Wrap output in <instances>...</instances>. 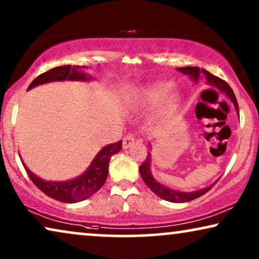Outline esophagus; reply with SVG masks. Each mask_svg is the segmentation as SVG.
Wrapping results in <instances>:
<instances>
[{
    "mask_svg": "<svg viewBox=\"0 0 259 259\" xmlns=\"http://www.w3.org/2000/svg\"><path fill=\"white\" fill-rule=\"evenodd\" d=\"M134 141H136V137H134V134H132V133L127 134V136L122 139V147L128 148L130 146H132V145L134 144Z\"/></svg>",
    "mask_w": 259,
    "mask_h": 259,
    "instance_id": "34e87169",
    "label": "esophagus"
}]
</instances>
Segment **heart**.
Here are the masks:
<instances>
[{"mask_svg": "<svg viewBox=\"0 0 259 259\" xmlns=\"http://www.w3.org/2000/svg\"><path fill=\"white\" fill-rule=\"evenodd\" d=\"M172 90V83L169 82H154L148 84V86L141 88L134 95L133 102L138 107H147V106L157 105ZM177 101V95H168L166 99V107L172 109L175 107Z\"/></svg>", "mask_w": 259, "mask_h": 259, "instance_id": "b5f03b06", "label": "heart"}]
</instances>
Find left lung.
<instances>
[{
  "mask_svg": "<svg viewBox=\"0 0 259 259\" xmlns=\"http://www.w3.org/2000/svg\"><path fill=\"white\" fill-rule=\"evenodd\" d=\"M178 70L184 74H186V75H190L194 81H196V82H198V80H199L200 72L205 74L207 82L210 83L211 86H215L217 88H219V90H221L222 92H224V93L228 95L230 99H231L233 104H235L236 111L239 115L238 102H237L236 95H235V93H233L232 88L229 86V83L226 82V81L222 80L221 77H218L215 75H212L211 73L207 72V70H205V69L200 70L198 67H182V68H178ZM150 165H151V154L147 153V158L145 159L143 165L139 167V171H140L141 177H143V180L145 182V184H146V185L152 190V192H154L158 197L162 198V199L171 201V203H186V201L196 199V198H199L200 196H203V194L206 193L207 191H210L214 185L213 184V185L208 186V187H206V189L194 191V192H179V191L171 190V189H168V187H165L164 185H161V184H159L157 180L153 178V176L151 175Z\"/></svg>",
  "mask_w": 259,
  "mask_h": 259,
  "instance_id": "left-lung-1",
  "label": "left lung"
}]
</instances>
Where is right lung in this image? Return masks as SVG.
<instances>
[{"instance_id":"right-lung-1","label":"right lung","mask_w":259,"mask_h":259,"mask_svg":"<svg viewBox=\"0 0 259 259\" xmlns=\"http://www.w3.org/2000/svg\"><path fill=\"white\" fill-rule=\"evenodd\" d=\"M80 67H72L69 65L60 66L55 68L49 69L48 72L42 73L36 79H34L33 82L29 84L28 88H33L37 84H42L51 81H63V80H91L92 77H88L86 74L79 72ZM122 141L109 144L105 146L97 154L94 160L86 172L79 178H75L68 182H45L33 175L27 166L24 165L27 175L29 176L31 182L35 184V186L38 190H41L45 194L53 199L61 201V203H77V201L84 200L87 198L99 191L104 185L108 176V165L111 157L113 154L118 153L121 150Z\"/></svg>"}]
</instances>
